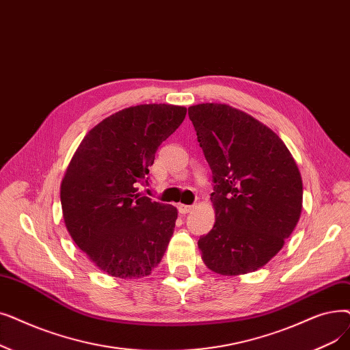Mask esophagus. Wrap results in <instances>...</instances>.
Masks as SVG:
<instances>
[{"mask_svg": "<svg viewBox=\"0 0 350 350\" xmlns=\"http://www.w3.org/2000/svg\"><path fill=\"white\" fill-rule=\"evenodd\" d=\"M178 213H181V215H187V213H190L194 206H187V204H178Z\"/></svg>", "mask_w": 350, "mask_h": 350, "instance_id": "esophagus-1", "label": "esophagus"}]
</instances>
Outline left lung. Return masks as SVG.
<instances>
[{"instance_id":"obj_1","label":"left lung","mask_w":350,"mask_h":350,"mask_svg":"<svg viewBox=\"0 0 350 350\" xmlns=\"http://www.w3.org/2000/svg\"><path fill=\"white\" fill-rule=\"evenodd\" d=\"M197 140L213 173V229L199 239L204 265L223 276L263 267L292 234L303 186L279 135L227 104L189 107Z\"/></svg>"}]
</instances>
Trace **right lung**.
Instances as JSON below:
<instances>
[{
    "mask_svg": "<svg viewBox=\"0 0 350 350\" xmlns=\"http://www.w3.org/2000/svg\"><path fill=\"white\" fill-rule=\"evenodd\" d=\"M187 109L140 104L104 118L80 143L62 181L67 230L100 270L120 279L148 276L173 236L177 208L139 193L159 146Z\"/></svg>",
    "mask_w": 350,
    "mask_h": 350,
    "instance_id": "obj_1",
    "label": "right lung"
}]
</instances>
